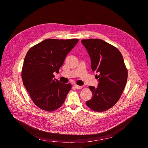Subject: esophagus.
<instances>
[{"mask_svg":"<svg viewBox=\"0 0 148 148\" xmlns=\"http://www.w3.org/2000/svg\"><path fill=\"white\" fill-rule=\"evenodd\" d=\"M74 87H75L76 88H77V89H80V88H82V86H78V85H77V84H75V85H74Z\"/></svg>","mask_w":148,"mask_h":148,"instance_id":"34e87169","label":"esophagus"}]
</instances>
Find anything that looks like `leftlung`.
I'll use <instances>...</instances> for the list:
<instances>
[{"label": "left lung", "mask_w": 148, "mask_h": 148, "mask_svg": "<svg viewBox=\"0 0 148 148\" xmlns=\"http://www.w3.org/2000/svg\"><path fill=\"white\" fill-rule=\"evenodd\" d=\"M82 43L90 57L92 71L99 74L96 75L97 87L88 86L93 96L86 105L96 112L107 111L119 101L127 81L123 55L116 47L101 39H83Z\"/></svg>", "instance_id": "left-lung-1"}]
</instances>
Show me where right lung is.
Instances as JSON below:
<instances>
[{
	"mask_svg": "<svg viewBox=\"0 0 148 148\" xmlns=\"http://www.w3.org/2000/svg\"><path fill=\"white\" fill-rule=\"evenodd\" d=\"M78 42L77 38H47L27 52L22 80L33 103L40 109L52 112L64 103L72 86L53 79V73H59L66 56Z\"/></svg>",
	"mask_w": 148,
	"mask_h": 148,
	"instance_id": "obj_1",
	"label": "right lung"
}]
</instances>
